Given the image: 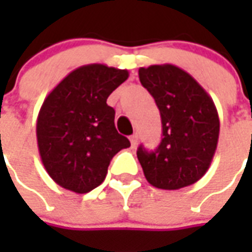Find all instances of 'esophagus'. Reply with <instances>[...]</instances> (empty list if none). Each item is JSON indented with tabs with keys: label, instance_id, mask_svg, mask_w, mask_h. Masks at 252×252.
I'll return each mask as SVG.
<instances>
[{
	"label": "esophagus",
	"instance_id": "34e87169",
	"mask_svg": "<svg viewBox=\"0 0 252 252\" xmlns=\"http://www.w3.org/2000/svg\"><path fill=\"white\" fill-rule=\"evenodd\" d=\"M137 140H139V136H137V134H133V136H130L131 147H136V146H137Z\"/></svg>",
	"mask_w": 252,
	"mask_h": 252
}]
</instances>
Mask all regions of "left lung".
Masks as SVG:
<instances>
[{
	"instance_id": "left-lung-1",
	"label": "left lung",
	"mask_w": 252,
	"mask_h": 252,
	"mask_svg": "<svg viewBox=\"0 0 252 252\" xmlns=\"http://www.w3.org/2000/svg\"><path fill=\"white\" fill-rule=\"evenodd\" d=\"M139 78L157 103L162 125L160 146L137 150L144 177L153 187L168 190L198 182L218 147L215 102L190 74L172 64L141 67Z\"/></svg>"
}]
</instances>
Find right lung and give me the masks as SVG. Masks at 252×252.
Returning a JSON list of instances; mask_svg holds the SVG:
<instances>
[{"instance_id":"right-lung-1","label":"right lung","mask_w":252,"mask_h":252,"mask_svg":"<svg viewBox=\"0 0 252 252\" xmlns=\"http://www.w3.org/2000/svg\"><path fill=\"white\" fill-rule=\"evenodd\" d=\"M127 77V70L87 64L46 96L36 122L37 147L47 174L62 188L87 193L99 187L112 157L130 147L106 103Z\"/></svg>"}]
</instances>
